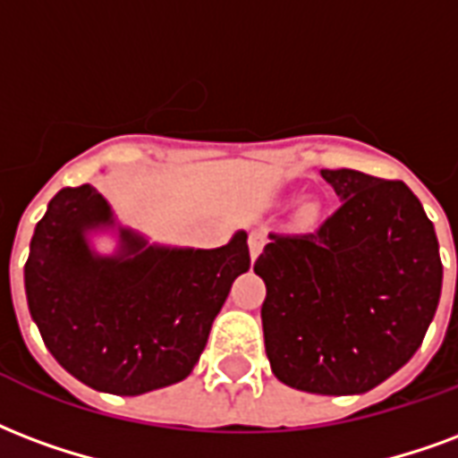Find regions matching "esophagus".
<instances>
[{"instance_id":"obj_1","label":"esophagus","mask_w":458,"mask_h":458,"mask_svg":"<svg viewBox=\"0 0 458 458\" xmlns=\"http://www.w3.org/2000/svg\"><path fill=\"white\" fill-rule=\"evenodd\" d=\"M247 242H250V257H252V259H257V257H259V252H262L264 242H267V235H264L262 230H255V233L250 235V240H247Z\"/></svg>"}]
</instances>
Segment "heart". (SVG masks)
<instances>
[{"instance_id":"b5f03b06","label":"heart","mask_w":458,"mask_h":458,"mask_svg":"<svg viewBox=\"0 0 458 458\" xmlns=\"http://www.w3.org/2000/svg\"><path fill=\"white\" fill-rule=\"evenodd\" d=\"M315 213H318V208H315L313 203H303V208H301V218L313 220Z\"/></svg>"}]
</instances>
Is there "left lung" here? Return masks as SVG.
Wrapping results in <instances>:
<instances>
[{
    "label": "left lung",
    "instance_id": "8db88e82",
    "mask_svg": "<svg viewBox=\"0 0 458 458\" xmlns=\"http://www.w3.org/2000/svg\"><path fill=\"white\" fill-rule=\"evenodd\" d=\"M340 206L310 233H269L264 347L281 384L320 395L367 393L425 340L442 293L435 225L401 179L320 172Z\"/></svg>",
    "mask_w": 458,
    "mask_h": 458
}]
</instances>
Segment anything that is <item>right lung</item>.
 <instances>
[{"mask_svg":"<svg viewBox=\"0 0 458 458\" xmlns=\"http://www.w3.org/2000/svg\"><path fill=\"white\" fill-rule=\"evenodd\" d=\"M111 225L91 184L60 189L23 267L30 318L57 364L94 391L140 395L191 374L235 276L247 235L218 250H143L121 233V257H94L84 230Z\"/></svg>","mask_w":458,"mask_h":458,"instance_id":"obj_1","label":"right lung"}]
</instances>
